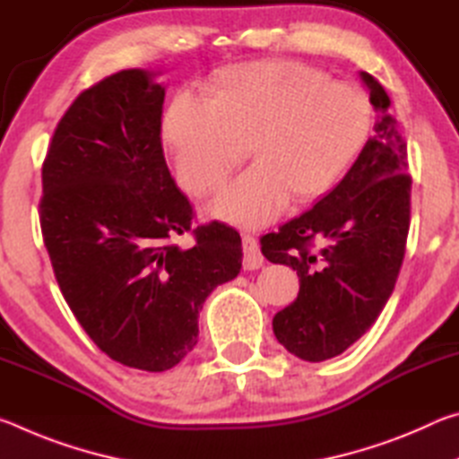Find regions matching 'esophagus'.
<instances>
[{"label":"esophagus","mask_w":459,"mask_h":459,"mask_svg":"<svg viewBox=\"0 0 459 459\" xmlns=\"http://www.w3.org/2000/svg\"><path fill=\"white\" fill-rule=\"evenodd\" d=\"M243 265L247 271H255L263 267V255L257 238L251 235H243Z\"/></svg>","instance_id":"esophagus-1"}]
</instances>
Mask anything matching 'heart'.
<instances>
[{"label": "heart", "instance_id": "heart-1", "mask_svg": "<svg viewBox=\"0 0 459 459\" xmlns=\"http://www.w3.org/2000/svg\"><path fill=\"white\" fill-rule=\"evenodd\" d=\"M372 103L356 84L299 62H251L222 71L212 97L180 92L164 115V139L178 178L206 196L247 158L253 164L224 188L212 214L263 227L293 196L328 192L367 143Z\"/></svg>", "mask_w": 459, "mask_h": 459}]
</instances>
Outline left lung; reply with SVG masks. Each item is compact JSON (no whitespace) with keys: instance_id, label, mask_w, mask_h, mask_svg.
Masks as SVG:
<instances>
[{"instance_id":"obj_1","label":"left lung","mask_w":459,"mask_h":459,"mask_svg":"<svg viewBox=\"0 0 459 459\" xmlns=\"http://www.w3.org/2000/svg\"><path fill=\"white\" fill-rule=\"evenodd\" d=\"M377 113L375 137L312 211L261 238L271 263L298 271L299 293L273 317L279 344L322 362L351 348L383 312L397 283L411 214L407 143L380 82L360 71Z\"/></svg>"}]
</instances>
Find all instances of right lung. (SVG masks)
<instances>
[{"label": "right lung", "instance_id": "add662e5", "mask_svg": "<svg viewBox=\"0 0 459 459\" xmlns=\"http://www.w3.org/2000/svg\"><path fill=\"white\" fill-rule=\"evenodd\" d=\"M161 73L129 68L76 97L42 168L40 224L68 307L108 359L161 372L198 342V314L243 265L240 235L192 230L161 150Z\"/></svg>", "mask_w": 459, "mask_h": 459}]
</instances>
